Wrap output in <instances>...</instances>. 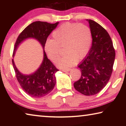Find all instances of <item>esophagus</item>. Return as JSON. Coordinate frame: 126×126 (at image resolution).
<instances>
[{
    "label": "esophagus",
    "instance_id": "34e87169",
    "mask_svg": "<svg viewBox=\"0 0 126 126\" xmlns=\"http://www.w3.org/2000/svg\"><path fill=\"white\" fill-rule=\"evenodd\" d=\"M70 70H71V69H70V68H68V69H62V71L64 72H66L70 71Z\"/></svg>",
    "mask_w": 126,
    "mask_h": 126
}]
</instances>
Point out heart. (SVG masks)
Returning <instances> with one entry per match:
<instances>
[{
	"label": "heart",
	"instance_id": "obj_1",
	"mask_svg": "<svg viewBox=\"0 0 126 126\" xmlns=\"http://www.w3.org/2000/svg\"><path fill=\"white\" fill-rule=\"evenodd\" d=\"M53 39H48L44 50L49 59L56 62L61 55V48L64 47L65 54L57 63L61 68L67 69L74 65L86 56L92 42L90 27L83 23H65L52 33Z\"/></svg>",
	"mask_w": 126,
	"mask_h": 126
}]
</instances>
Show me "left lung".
I'll list each match as a JSON object with an SVG mask.
<instances>
[{
	"instance_id": "obj_1",
	"label": "left lung",
	"mask_w": 126,
	"mask_h": 126,
	"mask_svg": "<svg viewBox=\"0 0 126 126\" xmlns=\"http://www.w3.org/2000/svg\"><path fill=\"white\" fill-rule=\"evenodd\" d=\"M88 21L92 33V44L88 54L78 65L79 79L74 83L77 91L85 95L96 94L103 89L112 75L115 50L109 34L98 23Z\"/></svg>"
}]
</instances>
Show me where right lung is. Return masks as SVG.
Masks as SVG:
<instances>
[{
	"label": "right lung",
	"mask_w": 126,
	"mask_h": 126,
	"mask_svg": "<svg viewBox=\"0 0 126 126\" xmlns=\"http://www.w3.org/2000/svg\"><path fill=\"white\" fill-rule=\"evenodd\" d=\"M59 22L50 24L46 22L37 21L27 27L17 38L13 56L14 57L18 47L23 40L29 38H35L40 42L43 49L47 38L53 30L56 28ZM12 63L19 83L25 93L34 98H40L49 93L54 88L56 82L55 74L59 70L55 67L44 50L42 63L37 71L30 75H24L18 71L15 65L13 59Z\"/></svg>",
	"instance_id": "right-lung-1"
}]
</instances>
